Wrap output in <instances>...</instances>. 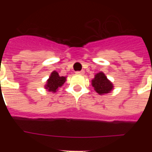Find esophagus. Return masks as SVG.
<instances>
[{
  "label": "esophagus",
  "instance_id": "obj_1",
  "mask_svg": "<svg viewBox=\"0 0 152 152\" xmlns=\"http://www.w3.org/2000/svg\"><path fill=\"white\" fill-rule=\"evenodd\" d=\"M76 74H78V75H83V73H84V71H77L76 72Z\"/></svg>",
  "mask_w": 152,
  "mask_h": 152
}]
</instances>
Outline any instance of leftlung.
Returning a JSON list of instances; mask_svg holds the SVG:
<instances>
[{
  "label": "left lung",
  "instance_id": "obj_1",
  "mask_svg": "<svg viewBox=\"0 0 152 152\" xmlns=\"http://www.w3.org/2000/svg\"><path fill=\"white\" fill-rule=\"evenodd\" d=\"M91 85L95 91L99 95H104L110 93L113 90V83L109 80L103 72H99L95 76V78L91 80Z\"/></svg>",
  "mask_w": 152,
  "mask_h": 152
}]
</instances>
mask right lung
Masks as SVG:
<instances>
[{
  "label": "right lung",
  "instance_id": "obj_1",
  "mask_svg": "<svg viewBox=\"0 0 152 152\" xmlns=\"http://www.w3.org/2000/svg\"><path fill=\"white\" fill-rule=\"evenodd\" d=\"M66 80V77L60 76L58 72L56 71L52 72L50 78L46 81V84L45 86L46 90L48 91L56 92L59 88H61Z\"/></svg>",
  "mask_w": 152,
  "mask_h": 152
}]
</instances>
